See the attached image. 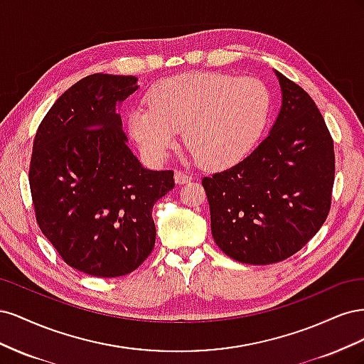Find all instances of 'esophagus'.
<instances>
[{
    "mask_svg": "<svg viewBox=\"0 0 364 364\" xmlns=\"http://www.w3.org/2000/svg\"><path fill=\"white\" fill-rule=\"evenodd\" d=\"M174 181H176V183H179V185L188 183V182L191 181V176L179 170V171H176V173H174Z\"/></svg>",
    "mask_w": 364,
    "mask_h": 364,
    "instance_id": "34e87169",
    "label": "esophagus"
}]
</instances>
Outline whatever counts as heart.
I'll use <instances>...</instances> for the list:
<instances>
[{"instance_id": "obj_1", "label": "heart", "mask_w": 364, "mask_h": 364, "mask_svg": "<svg viewBox=\"0 0 364 364\" xmlns=\"http://www.w3.org/2000/svg\"><path fill=\"white\" fill-rule=\"evenodd\" d=\"M149 107H135L127 127L139 150L162 161L176 130L185 147L206 168H223L243 158L266 126L272 97L253 77L190 73L165 79L147 94Z\"/></svg>"}]
</instances>
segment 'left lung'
I'll return each mask as SVG.
<instances>
[{
  "label": "left lung",
  "mask_w": 364,
  "mask_h": 364,
  "mask_svg": "<svg viewBox=\"0 0 364 364\" xmlns=\"http://www.w3.org/2000/svg\"><path fill=\"white\" fill-rule=\"evenodd\" d=\"M277 77L282 106L269 136L234 167L202 179L217 246L253 266L287 259L317 234L336 174L321 111L299 85Z\"/></svg>",
  "instance_id": "obj_1"
}]
</instances>
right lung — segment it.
<instances>
[{
  "label": "right lung",
  "instance_id": "1",
  "mask_svg": "<svg viewBox=\"0 0 364 364\" xmlns=\"http://www.w3.org/2000/svg\"><path fill=\"white\" fill-rule=\"evenodd\" d=\"M134 75L91 74L51 106L38 127L28 170L36 222L75 270L117 278L155 247L153 205L174 188L127 147L117 105L138 90Z\"/></svg>",
  "mask_w": 364,
  "mask_h": 364
}]
</instances>
